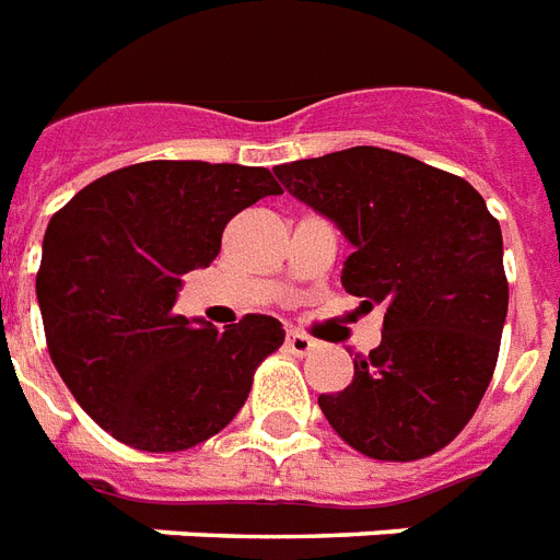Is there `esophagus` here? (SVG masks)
Returning <instances> with one entry per match:
<instances>
[{
    "mask_svg": "<svg viewBox=\"0 0 560 560\" xmlns=\"http://www.w3.org/2000/svg\"><path fill=\"white\" fill-rule=\"evenodd\" d=\"M312 347H315V341H312L308 335L294 332V329L289 335H285V350L294 352V355H306V352L312 350Z\"/></svg>",
    "mask_w": 560,
    "mask_h": 560,
    "instance_id": "obj_1",
    "label": "esophagus"
}]
</instances>
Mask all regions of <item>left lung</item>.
I'll list each match as a JSON object with an SVG mask.
<instances>
[{
	"mask_svg": "<svg viewBox=\"0 0 560 560\" xmlns=\"http://www.w3.org/2000/svg\"><path fill=\"white\" fill-rule=\"evenodd\" d=\"M275 173L352 245L343 289L384 306L382 343L355 355L350 387L317 405L366 457L436 454L468 424L498 364L509 308L500 222L465 178L382 147Z\"/></svg>",
	"mask_w": 560,
	"mask_h": 560,
	"instance_id": "8db88e82",
	"label": "left lung"
}]
</instances>
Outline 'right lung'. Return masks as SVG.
<instances>
[{
	"instance_id": "add662e5",
	"label": "right lung",
	"mask_w": 560,
	"mask_h": 560,
	"mask_svg": "<svg viewBox=\"0 0 560 560\" xmlns=\"http://www.w3.org/2000/svg\"><path fill=\"white\" fill-rule=\"evenodd\" d=\"M277 194L266 167L144 161L106 173L51 217L37 275L48 352L118 442L187 451L240 413L283 324L245 315L219 332L173 306L182 277L217 259L228 222Z\"/></svg>"
}]
</instances>
